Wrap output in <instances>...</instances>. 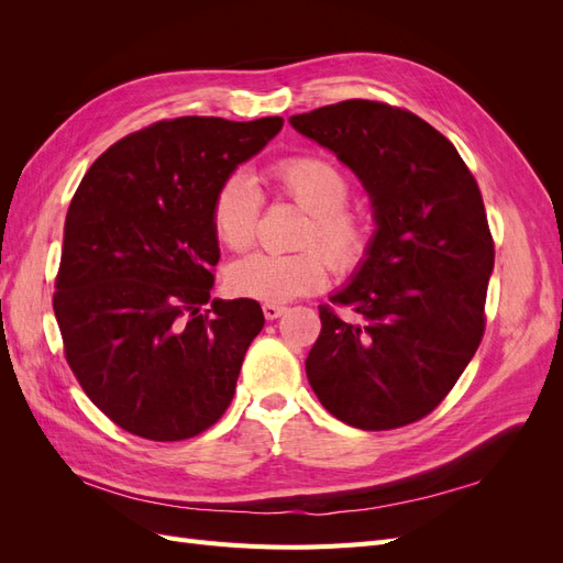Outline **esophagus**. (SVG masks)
Wrapping results in <instances>:
<instances>
[{
    "mask_svg": "<svg viewBox=\"0 0 563 563\" xmlns=\"http://www.w3.org/2000/svg\"><path fill=\"white\" fill-rule=\"evenodd\" d=\"M286 312V308H284V305H272V302H265L263 305V314H265V319H279L282 314Z\"/></svg>",
    "mask_w": 563,
    "mask_h": 563,
    "instance_id": "34e87169",
    "label": "esophagus"
}]
</instances>
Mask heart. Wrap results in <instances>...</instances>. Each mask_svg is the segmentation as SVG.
<instances>
[{"instance_id":"obj_1","label":"heart","mask_w":563,"mask_h":563,"mask_svg":"<svg viewBox=\"0 0 563 563\" xmlns=\"http://www.w3.org/2000/svg\"><path fill=\"white\" fill-rule=\"evenodd\" d=\"M267 178L275 192L310 213L291 255L253 253L228 269L234 296L261 302H288L317 294L329 279V265L340 275L360 269L373 249L371 218L350 209V180L340 168L319 155H291L272 162ZM263 199L258 187L244 174H232L218 185L211 220L218 240L232 251L255 242ZM320 251L317 252L316 249Z\"/></svg>"}]
</instances>
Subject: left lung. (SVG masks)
<instances>
[{
  "label": "left lung",
  "mask_w": 563,
  "mask_h": 563,
  "mask_svg": "<svg viewBox=\"0 0 563 563\" xmlns=\"http://www.w3.org/2000/svg\"><path fill=\"white\" fill-rule=\"evenodd\" d=\"M366 187L376 234L352 282L319 305L305 362L323 408L360 430L411 424L444 401L479 347L496 246L484 199L449 139L378 100L294 114Z\"/></svg>",
  "instance_id": "1"
}]
</instances>
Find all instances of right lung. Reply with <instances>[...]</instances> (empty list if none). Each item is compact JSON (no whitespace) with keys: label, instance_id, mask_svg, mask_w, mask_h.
Listing matches in <instances>:
<instances>
[{"label":"right lung","instance_id":"obj_1","mask_svg":"<svg viewBox=\"0 0 563 563\" xmlns=\"http://www.w3.org/2000/svg\"><path fill=\"white\" fill-rule=\"evenodd\" d=\"M282 126V117L162 119L108 147L77 187L54 294L65 360L135 437H197L234 397L265 317L251 298L202 310L220 258L211 203Z\"/></svg>","mask_w":563,"mask_h":563}]
</instances>
